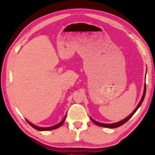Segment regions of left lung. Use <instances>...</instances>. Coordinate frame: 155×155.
<instances>
[{"mask_svg": "<svg viewBox=\"0 0 155 155\" xmlns=\"http://www.w3.org/2000/svg\"><path fill=\"white\" fill-rule=\"evenodd\" d=\"M146 72H147V70H146ZM146 83H145V85H144V89H143V95H142V96H141V100H140V103H139V104H137V106L136 107V108L134 109V111H133L132 113H131V114H130L129 115H128V117H126V118H124V120H121V121H120V122H116V123H113V124H104V123H101V122H97V121H96V120H94V119L91 118V117H90L91 120V121H92L95 124L99 126V127H106V128H117V127H120V126L123 125V124H124V123L127 122L128 121V120H129V119L130 118V117L133 116V115H134L136 111H137V110L139 108H140V107L141 106V103H142V102L143 101L144 97H145V95H146Z\"/></svg>", "mask_w": 155, "mask_h": 155, "instance_id": "obj_1", "label": "left lung"}]
</instances>
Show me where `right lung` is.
<instances>
[{
	"mask_svg": "<svg viewBox=\"0 0 155 155\" xmlns=\"http://www.w3.org/2000/svg\"><path fill=\"white\" fill-rule=\"evenodd\" d=\"M65 117H66V115H65L64 118L63 119V120H62L61 122H59V124L52 126V127H38V126L33 124H32V123H31L29 121H28L27 120V122L28 123V124H29L31 126V127L35 128V129L38 130H41V131H43V130H51L56 129V128L61 127V126L64 123L65 120Z\"/></svg>",
	"mask_w": 155,
	"mask_h": 155,
	"instance_id": "obj_1",
	"label": "right lung"
}]
</instances>
